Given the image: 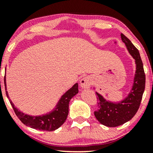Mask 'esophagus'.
Returning <instances> with one entry per match:
<instances>
[{"label":"esophagus","mask_w":153,"mask_h":153,"mask_svg":"<svg viewBox=\"0 0 153 153\" xmlns=\"http://www.w3.org/2000/svg\"><path fill=\"white\" fill-rule=\"evenodd\" d=\"M93 80L92 78L90 76L83 77L81 80H80V85L82 88H89L91 87V83H92Z\"/></svg>","instance_id":"obj_1"}]
</instances>
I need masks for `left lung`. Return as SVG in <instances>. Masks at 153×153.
I'll return each instance as SVG.
<instances>
[{
  "label": "left lung",
  "instance_id": "left-lung-1",
  "mask_svg": "<svg viewBox=\"0 0 153 153\" xmlns=\"http://www.w3.org/2000/svg\"><path fill=\"white\" fill-rule=\"evenodd\" d=\"M121 38L134 59L136 71L131 89L127 97L121 101H107L102 95L96 92L99 109L94 112V115L101 124L109 127L122 125L134 117L139 109L145 87V75L140 52L127 36L121 34Z\"/></svg>",
  "mask_w": 153,
  "mask_h": 153
}]
</instances>
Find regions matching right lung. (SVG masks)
Here are the masks:
<instances>
[{
    "mask_svg": "<svg viewBox=\"0 0 153 153\" xmlns=\"http://www.w3.org/2000/svg\"><path fill=\"white\" fill-rule=\"evenodd\" d=\"M5 88L7 97L9 99L6 88V78L4 77ZM78 93V84L75 83L68 91H67L57 102L53 110L45 114L31 116L23 113L14 106L11 100L10 103L14 110L15 114L21 122L28 127L33 129L43 131H54L58 129L65 122L69 111V102L71 99Z\"/></svg>",
    "mask_w": 153,
    "mask_h": 153,
    "instance_id": "right-lung-1",
    "label": "right lung"
}]
</instances>
